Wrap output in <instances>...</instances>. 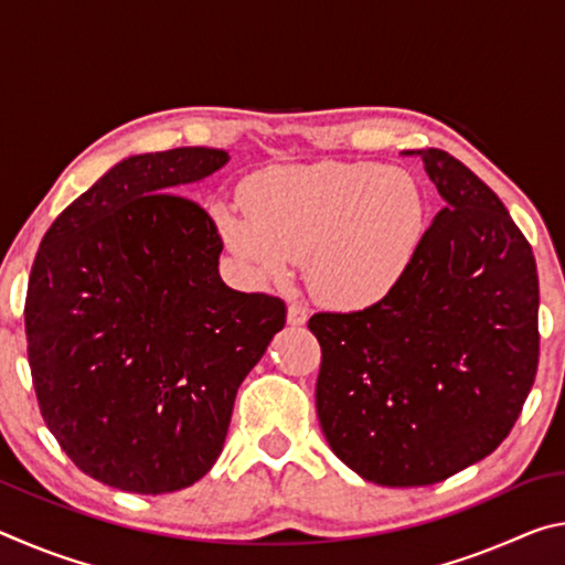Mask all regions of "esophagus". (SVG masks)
<instances>
[{
	"mask_svg": "<svg viewBox=\"0 0 565 565\" xmlns=\"http://www.w3.org/2000/svg\"><path fill=\"white\" fill-rule=\"evenodd\" d=\"M286 321H289L291 327H303V323L309 321V309L299 301L289 303V309H286Z\"/></svg>",
	"mask_w": 565,
	"mask_h": 565,
	"instance_id": "1",
	"label": "esophagus"
}]
</instances>
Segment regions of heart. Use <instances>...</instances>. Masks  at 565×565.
<instances>
[{
  "label": "heart",
  "mask_w": 565,
  "mask_h": 565,
  "mask_svg": "<svg viewBox=\"0 0 565 565\" xmlns=\"http://www.w3.org/2000/svg\"><path fill=\"white\" fill-rule=\"evenodd\" d=\"M246 204L218 202L214 224L254 281L281 284L306 259L323 303L366 309L384 301L414 264L426 199L404 169L376 161H317L264 169Z\"/></svg>",
  "instance_id": "obj_1"
}]
</instances>
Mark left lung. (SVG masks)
<instances>
[{"label":"left lung","mask_w":565,"mask_h":565,"mask_svg":"<svg viewBox=\"0 0 565 565\" xmlns=\"http://www.w3.org/2000/svg\"><path fill=\"white\" fill-rule=\"evenodd\" d=\"M444 199L384 301L313 313L317 414L331 451L379 486H431L493 454L539 369V274L501 199L441 149Z\"/></svg>","instance_id":"left-lung-1"}]
</instances>
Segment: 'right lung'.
I'll return each instance as SVG.
<instances>
[{"instance_id": "1", "label": "right lung", "mask_w": 565, "mask_h": 565, "mask_svg": "<svg viewBox=\"0 0 565 565\" xmlns=\"http://www.w3.org/2000/svg\"><path fill=\"white\" fill-rule=\"evenodd\" d=\"M224 149L134 154L54 218L30 274L26 353L44 424L76 468L171 493L216 463L236 391L286 306L218 276L222 236L177 189Z\"/></svg>"}]
</instances>
